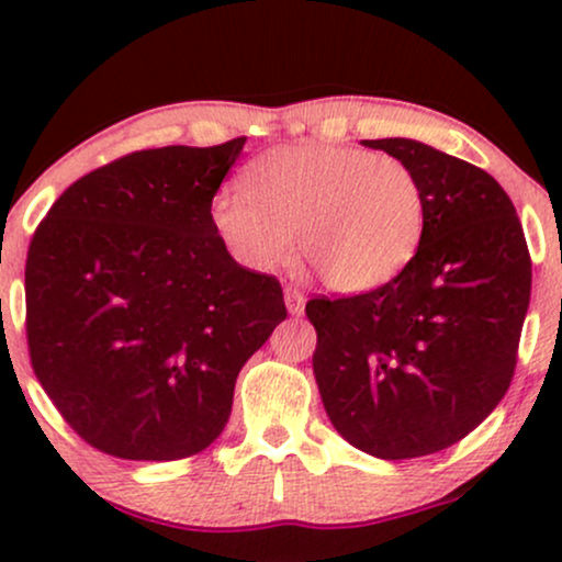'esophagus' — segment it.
I'll return each instance as SVG.
<instances>
[{
    "instance_id": "obj_1",
    "label": "esophagus",
    "mask_w": 562,
    "mask_h": 562,
    "mask_svg": "<svg viewBox=\"0 0 562 562\" xmlns=\"http://www.w3.org/2000/svg\"><path fill=\"white\" fill-rule=\"evenodd\" d=\"M285 306H288V312L293 314V317H301L303 306H306V299H303V293L299 288L285 285Z\"/></svg>"
}]
</instances>
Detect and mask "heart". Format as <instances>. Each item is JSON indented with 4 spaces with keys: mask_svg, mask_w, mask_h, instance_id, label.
I'll return each mask as SVG.
<instances>
[{
    "mask_svg": "<svg viewBox=\"0 0 562 562\" xmlns=\"http://www.w3.org/2000/svg\"><path fill=\"white\" fill-rule=\"evenodd\" d=\"M243 191L218 192L211 227L250 272L288 263L295 237L327 288L364 293L420 250L428 203L420 177L398 158L319 142L274 147L245 166Z\"/></svg>",
    "mask_w": 562,
    "mask_h": 562,
    "instance_id": "b5f03b06",
    "label": "heart"
}]
</instances>
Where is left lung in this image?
Masks as SVG:
<instances>
[{"instance_id": "8db88e82", "label": "left lung", "mask_w": 562, "mask_h": 562, "mask_svg": "<svg viewBox=\"0 0 562 562\" xmlns=\"http://www.w3.org/2000/svg\"><path fill=\"white\" fill-rule=\"evenodd\" d=\"M404 160L425 190L420 250L391 282L312 299L314 378L327 417L380 460L465 438L509 389L531 299V256L499 182L417 139H362Z\"/></svg>"}]
</instances>
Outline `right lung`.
<instances>
[{
	"label": "right lung",
	"instance_id": "1",
	"mask_svg": "<svg viewBox=\"0 0 562 562\" xmlns=\"http://www.w3.org/2000/svg\"><path fill=\"white\" fill-rule=\"evenodd\" d=\"M245 137L139 150L74 182L25 261L31 364L83 441L169 462L214 443L243 364L288 317L211 227Z\"/></svg>",
	"mask_w": 562,
	"mask_h": 562
}]
</instances>
